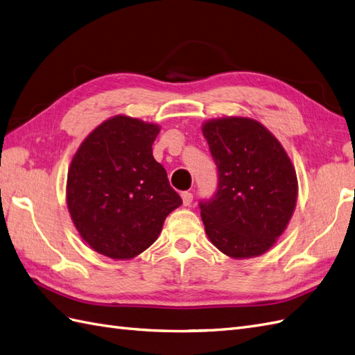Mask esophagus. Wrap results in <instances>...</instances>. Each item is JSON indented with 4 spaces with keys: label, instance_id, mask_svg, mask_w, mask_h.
Instances as JSON below:
<instances>
[{
    "label": "esophagus",
    "instance_id": "esophagus-1",
    "mask_svg": "<svg viewBox=\"0 0 355 355\" xmlns=\"http://www.w3.org/2000/svg\"><path fill=\"white\" fill-rule=\"evenodd\" d=\"M181 199H183V205H190L192 204V201H193V195L190 193V192H183L181 193Z\"/></svg>",
    "mask_w": 355,
    "mask_h": 355
}]
</instances>
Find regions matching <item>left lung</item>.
I'll use <instances>...</instances> for the list:
<instances>
[{
  "mask_svg": "<svg viewBox=\"0 0 355 355\" xmlns=\"http://www.w3.org/2000/svg\"><path fill=\"white\" fill-rule=\"evenodd\" d=\"M202 133L219 171L214 198L199 204L207 237L232 259L264 255L295 210L293 162L276 136L249 116L207 120Z\"/></svg>",
  "mask_w": 355,
  "mask_h": 355,
  "instance_id": "1",
  "label": "left lung"
}]
</instances>
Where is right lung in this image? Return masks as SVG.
<instances>
[{
  "mask_svg": "<svg viewBox=\"0 0 355 355\" xmlns=\"http://www.w3.org/2000/svg\"><path fill=\"white\" fill-rule=\"evenodd\" d=\"M156 123L114 115L79 145L67 172L66 201L76 231L94 252L132 259L157 240L183 201L153 157Z\"/></svg>",
  "mask_w": 355,
  "mask_h": 355,
  "instance_id": "obj_1",
  "label": "right lung"
}]
</instances>
